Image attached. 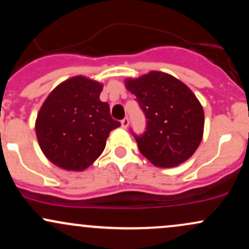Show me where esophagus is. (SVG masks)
I'll list each match as a JSON object with an SVG mask.
<instances>
[{"label":"esophagus","instance_id":"esophagus-1","mask_svg":"<svg viewBox=\"0 0 249 249\" xmlns=\"http://www.w3.org/2000/svg\"><path fill=\"white\" fill-rule=\"evenodd\" d=\"M121 123H122V127L123 128H127V126H128V119L127 118H124Z\"/></svg>","mask_w":249,"mask_h":249}]
</instances>
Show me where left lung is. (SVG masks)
Segmentation results:
<instances>
[{
	"mask_svg": "<svg viewBox=\"0 0 249 249\" xmlns=\"http://www.w3.org/2000/svg\"><path fill=\"white\" fill-rule=\"evenodd\" d=\"M147 119L146 131L134 136L139 151L158 167H174L190 159L204 136L205 113L185 83L161 71L126 78Z\"/></svg>",
	"mask_w": 249,
	"mask_h": 249,
	"instance_id": "left-lung-1",
	"label": "left lung"
}]
</instances>
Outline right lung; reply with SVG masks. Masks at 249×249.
Returning a JSON list of instances; mask_svg holds the SVG:
<instances>
[{"mask_svg": "<svg viewBox=\"0 0 249 249\" xmlns=\"http://www.w3.org/2000/svg\"><path fill=\"white\" fill-rule=\"evenodd\" d=\"M102 83L85 76L65 79L49 93L37 113L35 131L43 154L65 171L87 170L104 151L121 123L99 99Z\"/></svg>", "mask_w": 249, "mask_h": 249, "instance_id": "right-lung-1", "label": "right lung"}]
</instances>
